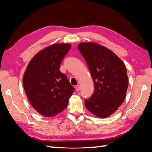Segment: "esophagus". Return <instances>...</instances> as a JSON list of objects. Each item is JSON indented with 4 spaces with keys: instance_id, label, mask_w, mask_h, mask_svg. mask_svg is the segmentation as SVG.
Segmentation results:
<instances>
[{
    "instance_id": "1",
    "label": "esophagus",
    "mask_w": 152,
    "mask_h": 152,
    "mask_svg": "<svg viewBox=\"0 0 152 152\" xmlns=\"http://www.w3.org/2000/svg\"><path fill=\"white\" fill-rule=\"evenodd\" d=\"M75 89H76V91H79L80 90V86H79V85H77V86H75Z\"/></svg>"
}]
</instances>
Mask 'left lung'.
Segmentation results:
<instances>
[{"label":"left lung","instance_id":"left-lung-1","mask_svg":"<svg viewBox=\"0 0 152 152\" xmlns=\"http://www.w3.org/2000/svg\"><path fill=\"white\" fill-rule=\"evenodd\" d=\"M78 48L89 67L94 84L87 109L99 117L111 115L125 99L128 77L125 65L112 50L96 43L82 42Z\"/></svg>","mask_w":152,"mask_h":152}]
</instances>
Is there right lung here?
I'll return each instance as SVG.
<instances>
[{"label":"right lung","instance_id":"obj_1","mask_svg":"<svg viewBox=\"0 0 152 152\" xmlns=\"http://www.w3.org/2000/svg\"><path fill=\"white\" fill-rule=\"evenodd\" d=\"M70 44H55L40 50L32 58L23 79L32 107L41 115L53 117L65 110L75 91L66 76L59 70Z\"/></svg>","mask_w":152,"mask_h":152}]
</instances>
